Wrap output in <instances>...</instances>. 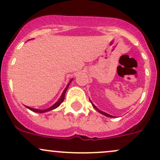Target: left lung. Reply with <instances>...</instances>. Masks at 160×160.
Masks as SVG:
<instances>
[{
	"label": "left lung",
	"mask_w": 160,
	"mask_h": 160,
	"mask_svg": "<svg viewBox=\"0 0 160 160\" xmlns=\"http://www.w3.org/2000/svg\"><path fill=\"white\" fill-rule=\"evenodd\" d=\"M90 102H91V101H90ZM91 104H92V105H93V108H95V109H96V110H97V111H98V112H100V113H101V114H104V115L107 116V117H110V118H112V116H111V115H110V114H107V113L104 112V111H101V110H99V109H98V108H97V107H96V106H95V105H94V104H93V103H92V102H91Z\"/></svg>",
	"instance_id": "left-lung-1"
}]
</instances>
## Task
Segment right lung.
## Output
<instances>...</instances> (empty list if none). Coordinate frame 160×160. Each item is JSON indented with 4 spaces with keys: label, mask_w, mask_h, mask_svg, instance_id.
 Wrapping results in <instances>:
<instances>
[{
    "label": "right lung",
    "mask_w": 160,
    "mask_h": 160,
    "mask_svg": "<svg viewBox=\"0 0 160 160\" xmlns=\"http://www.w3.org/2000/svg\"><path fill=\"white\" fill-rule=\"evenodd\" d=\"M72 80H70V83L71 81H72ZM70 83H69L68 84H67V88H65V90H63V93H62V95H61L60 98H59V99L58 100V101H57V102H56V104H53V105L52 106V107H50V108H47V109H45V110H39V109L32 108H30V107H28V106H26V108H28V109H29V110L32 111H34V112H38V113H44V112H47V111H52V110H53V109L56 108H58V107H59V106L61 104H62V101H64V98H65V93H66V91H67V88H68L69 85H70Z\"/></svg>",
    "instance_id": "1"
}]
</instances>
